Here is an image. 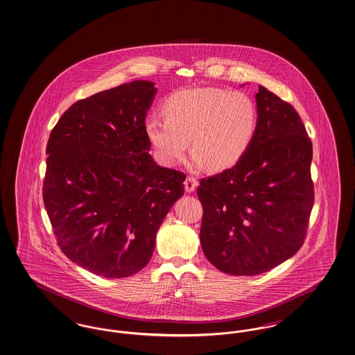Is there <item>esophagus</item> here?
<instances>
[{"label": "esophagus", "mask_w": 355, "mask_h": 355, "mask_svg": "<svg viewBox=\"0 0 355 355\" xmlns=\"http://www.w3.org/2000/svg\"><path fill=\"white\" fill-rule=\"evenodd\" d=\"M197 186H198L197 178H194V177H187V178L184 180V190H186L187 193L194 191Z\"/></svg>", "instance_id": "esophagus-1"}]
</instances>
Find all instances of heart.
Returning a JSON list of instances; mask_svg holds the SVG:
<instances>
[{
    "instance_id": "heart-1",
    "label": "heart",
    "mask_w": 355,
    "mask_h": 355,
    "mask_svg": "<svg viewBox=\"0 0 355 355\" xmlns=\"http://www.w3.org/2000/svg\"><path fill=\"white\" fill-rule=\"evenodd\" d=\"M165 119L150 117L145 130L161 162L178 164L189 148L193 159L213 171L235 165L255 136L257 108L243 92L222 88L177 91L164 104Z\"/></svg>"
}]
</instances>
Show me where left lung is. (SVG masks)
Returning a JSON list of instances; mask_svg holds the SVG:
<instances>
[{
    "mask_svg": "<svg viewBox=\"0 0 355 355\" xmlns=\"http://www.w3.org/2000/svg\"><path fill=\"white\" fill-rule=\"evenodd\" d=\"M255 136L230 169L202 178L200 245L227 275L275 268L304 244L314 203L312 141L297 111L259 85Z\"/></svg>",
    "mask_w": 355,
    "mask_h": 355,
    "instance_id": "1",
    "label": "left lung"
}]
</instances>
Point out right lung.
<instances>
[{
    "label": "right lung",
    "instance_id": "obj_1",
    "mask_svg": "<svg viewBox=\"0 0 355 355\" xmlns=\"http://www.w3.org/2000/svg\"><path fill=\"white\" fill-rule=\"evenodd\" d=\"M156 92L152 82L135 80L79 100L49 137L43 203L58 245L98 276L141 270L184 196V173L149 155L145 117Z\"/></svg>",
    "mask_w": 355,
    "mask_h": 355
}]
</instances>
